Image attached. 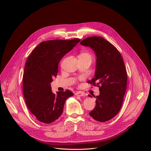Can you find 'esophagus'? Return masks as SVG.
<instances>
[{
	"label": "esophagus",
	"instance_id": "obj_1",
	"mask_svg": "<svg viewBox=\"0 0 151 151\" xmlns=\"http://www.w3.org/2000/svg\"><path fill=\"white\" fill-rule=\"evenodd\" d=\"M76 96H85V94L83 92H81V91H76L75 94Z\"/></svg>",
	"mask_w": 151,
	"mask_h": 151
}]
</instances>
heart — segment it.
<instances>
[{
	"mask_svg": "<svg viewBox=\"0 0 151 151\" xmlns=\"http://www.w3.org/2000/svg\"><path fill=\"white\" fill-rule=\"evenodd\" d=\"M79 56H86V57H89L91 58V55L88 52H82L79 55Z\"/></svg>",
	"mask_w": 151,
	"mask_h": 151,
	"instance_id": "b5f03b06",
	"label": "heart"
}]
</instances>
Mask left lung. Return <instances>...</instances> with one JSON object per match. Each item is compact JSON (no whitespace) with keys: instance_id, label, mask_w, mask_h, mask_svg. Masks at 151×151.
Here are the masks:
<instances>
[{"instance_id":"8db88e82","label":"left lung","mask_w":151,"mask_h":151,"mask_svg":"<svg viewBox=\"0 0 151 151\" xmlns=\"http://www.w3.org/2000/svg\"><path fill=\"white\" fill-rule=\"evenodd\" d=\"M81 44L90 47L97 56L95 78L89 83L99 87L100 92L99 96H94L96 104L90 115L104 122L115 117L122 106L127 83L124 63L116 48L102 37H87Z\"/></svg>"}]
</instances>
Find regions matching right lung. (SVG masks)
<instances>
[{"mask_svg":"<svg viewBox=\"0 0 151 151\" xmlns=\"http://www.w3.org/2000/svg\"><path fill=\"white\" fill-rule=\"evenodd\" d=\"M81 39H55L41 42L28 57L23 77L26 105L40 122L50 124L62 114L66 99L73 94L69 90L52 92L50 83L58 73L61 59Z\"/></svg>","mask_w":151,"mask_h":151,"instance_id":"1","label":"right lung"}]
</instances>
